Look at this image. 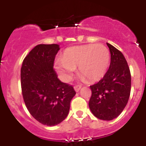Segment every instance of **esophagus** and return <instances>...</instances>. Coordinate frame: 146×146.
<instances>
[{
	"label": "esophagus",
	"mask_w": 146,
	"mask_h": 146,
	"mask_svg": "<svg viewBox=\"0 0 146 146\" xmlns=\"http://www.w3.org/2000/svg\"><path fill=\"white\" fill-rule=\"evenodd\" d=\"M74 90H75L76 92H78V91L80 90L81 86H79V85H76V86H74Z\"/></svg>",
	"instance_id": "obj_1"
}]
</instances>
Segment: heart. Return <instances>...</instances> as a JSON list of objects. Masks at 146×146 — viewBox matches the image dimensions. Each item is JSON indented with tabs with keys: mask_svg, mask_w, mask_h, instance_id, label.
<instances>
[{
	"mask_svg": "<svg viewBox=\"0 0 146 146\" xmlns=\"http://www.w3.org/2000/svg\"><path fill=\"white\" fill-rule=\"evenodd\" d=\"M110 52L102 44H89L69 47L61 59L55 62V68L65 80H69L78 66V73L88 81L102 79L110 64Z\"/></svg>",
	"mask_w": 146,
	"mask_h": 146,
	"instance_id": "heart-1",
	"label": "heart"
}]
</instances>
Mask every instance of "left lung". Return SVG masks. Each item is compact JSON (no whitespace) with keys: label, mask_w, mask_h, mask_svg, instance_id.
Here are the masks:
<instances>
[{"label":"left lung","mask_w":146,"mask_h":146,"mask_svg":"<svg viewBox=\"0 0 146 146\" xmlns=\"http://www.w3.org/2000/svg\"><path fill=\"white\" fill-rule=\"evenodd\" d=\"M110 52V64L105 75L90 86L89 108L97 118L110 121L118 117L128 102L131 91V73L121 51L107 43Z\"/></svg>","instance_id":"left-lung-1"}]
</instances>
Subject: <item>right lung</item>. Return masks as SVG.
Listing matches in <instances>:
<instances>
[{"instance_id":"obj_1","label":"right lung","mask_w":146,"mask_h":146,"mask_svg":"<svg viewBox=\"0 0 146 146\" xmlns=\"http://www.w3.org/2000/svg\"><path fill=\"white\" fill-rule=\"evenodd\" d=\"M59 45L38 44L22 64L21 88L29 113L39 123L55 126L64 121L76 94L72 86L61 82L53 68Z\"/></svg>"}]
</instances>
